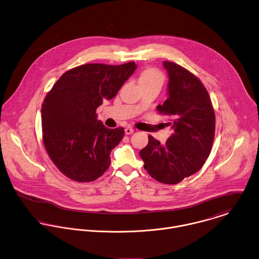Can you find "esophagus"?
<instances>
[{
	"label": "esophagus",
	"mask_w": 259,
	"mask_h": 259,
	"mask_svg": "<svg viewBox=\"0 0 259 259\" xmlns=\"http://www.w3.org/2000/svg\"><path fill=\"white\" fill-rule=\"evenodd\" d=\"M134 132V129L131 128V127H126L125 128V133L126 134H132Z\"/></svg>",
	"instance_id": "1"
}]
</instances>
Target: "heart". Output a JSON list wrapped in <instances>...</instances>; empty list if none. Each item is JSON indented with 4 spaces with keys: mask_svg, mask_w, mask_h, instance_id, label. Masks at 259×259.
I'll list each match as a JSON object with an SVG mask.
<instances>
[{
    "mask_svg": "<svg viewBox=\"0 0 259 259\" xmlns=\"http://www.w3.org/2000/svg\"><path fill=\"white\" fill-rule=\"evenodd\" d=\"M163 77L161 73L153 68H147L141 72L139 76L140 83H149V82H159L162 83Z\"/></svg>",
    "mask_w": 259,
    "mask_h": 259,
    "instance_id": "1",
    "label": "heart"
}]
</instances>
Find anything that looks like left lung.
I'll use <instances>...</instances> for the list:
<instances>
[{"label": "left lung", "instance_id": "left-lung-1", "mask_svg": "<svg viewBox=\"0 0 259 259\" xmlns=\"http://www.w3.org/2000/svg\"><path fill=\"white\" fill-rule=\"evenodd\" d=\"M168 74L167 99L157 106L167 116L172 134L165 144L151 135L140 152L144 168L157 182L176 185L199 171L210 155L215 136V112L201 80L183 66L163 61Z\"/></svg>", "mask_w": 259, "mask_h": 259}]
</instances>
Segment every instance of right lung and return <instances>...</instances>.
Segmentation results:
<instances>
[{
  "mask_svg": "<svg viewBox=\"0 0 259 259\" xmlns=\"http://www.w3.org/2000/svg\"><path fill=\"white\" fill-rule=\"evenodd\" d=\"M137 65L88 63L64 72L45 97L41 123L45 149L67 178L89 183L110 166L111 151L124 137V128L109 129L96 110L113 99Z\"/></svg>",
  "mask_w": 259,
  "mask_h": 259,
  "instance_id": "obj_1",
  "label": "right lung"
}]
</instances>
